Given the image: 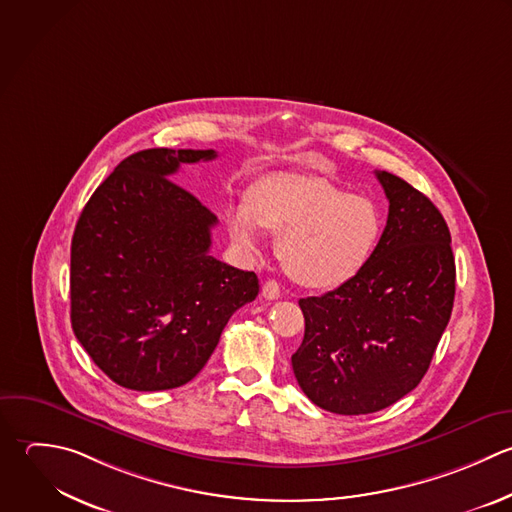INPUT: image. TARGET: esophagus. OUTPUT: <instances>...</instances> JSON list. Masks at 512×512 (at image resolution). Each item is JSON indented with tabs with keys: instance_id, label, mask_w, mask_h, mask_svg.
I'll return each mask as SVG.
<instances>
[{
	"instance_id": "34e87169",
	"label": "esophagus",
	"mask_w": 512,
	"mask_h": 512,
	"mask_svg": "<svg viewBox=\"0 0 512 512\" xmlns=\"http://www.w3.org/2000/svg\"><path fill=\"white\" fill-rule=\"evenodd\" d=\"M261 295L267 299V301H275L281 297V289L277 285V281H265L263 287H261Z\"/></svg>"
}]
</instances>
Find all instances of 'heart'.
I'll list each match as a JSON object with an SVG mask.
<instances>
[{"label": "heart", "mask_w": 512, "mask_h": 512, "mask_svg": "<svg viewBox=\"0 0 512 512\" xmlns=\"http://www.w3.org/2000/svg\"><path fill=\"white\" fill-rule=\"evenodd\" d=\"M229 237L243 253H255L261 231L277 235L275 255L303 289L333 291L365 271L383 235L379 203L361 193L305 173H273L259 179L247 201L225 213Z\"/></svg>", "instance_id": "obj_1"}]
</instances>
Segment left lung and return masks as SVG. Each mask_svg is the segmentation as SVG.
Returning <instances> with one entry per match:
<instances>
[{"instance_id": "obj_1", "label": "left lung", "mask_w": 512, "mask_h": 512, "mask_svg": "<svg viewBox=\"0 0 512 512\" xmlns=\"http://www.w3.org/2000/svg\"><path fill=\"white\" fill-rule=\"evenodd\" d=\"M389 217L351 283L299 301L305 337L291 357L303 393L337 415L377 413L425 377L455 301L451 233L433 201L377 171Z\"/></svg>"}]
</instances>
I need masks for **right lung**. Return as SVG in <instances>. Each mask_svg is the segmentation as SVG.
Here are the masks:
<instances>
[{
  "label": "right lung",
  "mask_w": 512,
  "mask_h": 512,
  "mask_svg": "<svg viewBox=\"0 0 512 512\" xmlns=\"http://www.w3.org/2000/svg\"><path fill=\"white\" fill-rule=\"evenodd\" d=\"M213 149H145L83 207L71 239V327L117 385L165 391L209 361L231 315L259 293L253 271L213 255L217 217L171 177Z\"/></svg>",
  "instance_id": "obj_1"
}]
</instances>
